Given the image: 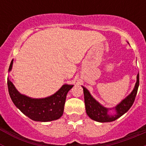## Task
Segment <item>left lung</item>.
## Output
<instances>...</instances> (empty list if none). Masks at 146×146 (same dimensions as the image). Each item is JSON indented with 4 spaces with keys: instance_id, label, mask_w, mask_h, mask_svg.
Returning a JSON list of instances; mask_svg holds the SVG:
<instances>
[{
    "instance_id": "8db88e82",
    "label": "left lung",
    "mask_w": 146,
    "mask_h": 146,
    "mask_svg": "<svg viewBox=\"0 0 146 146\" xmlns=\"http://www.w3.org/2000/svg\"><path fill=\"white\" fill-rule=\"evenodd\" d=\"M82 87L83 88L85 105H86V110L88 115L92 120L98 121V122H102V123L111 122L122 116L132 106L139 87V74L137 75V82L135 83L133 91H131V94L128 96H126L123 100H122L119 104H117L115 108H110V109L103 107L91 96L90 92L86 88L83 86ZM112 109H115L117 112L115 114L110 115L108 114L109 110Z\"/></svg>"
}]
</instances>
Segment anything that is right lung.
Returning a JSON list of instances; mask_svg holds the SVG:
<instances>
[{"instance_id":"add662e5","label":"right lung","mask_w":146,"mask_h":146,"mask_svg":"<svg viewBox=\"0 0 146 146\" xmlns=\"http://www.w3.org/2000/svg\"><path fill=\"white\" fill-rule=\"evenodd\" d=\"M12 65L13 60L9 72L12 69ZM7 85L10 97L15 106L31 120L41 122L54 121L62 116L67 93L74 86L65 84L52 96L42 99H33L20 94L9 78Z\"/></svg>"}]
</instances>
